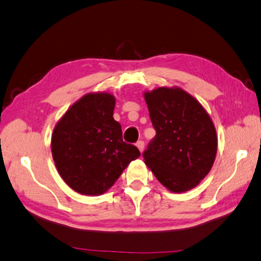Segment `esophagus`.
Returning <instances> with one entry per match:
<instances>
[{"mask_svg": "<svg viewBox=\"0 0 261 261\" xmlns=\"http://www.w3.org/2000/svg\"><path fill=\"white\" fill-rule=\"evenodd\" d=\"M136 146L138 147V149L140 150V152H142L144 151V149H145V142L142 141V140H140V141H138L137 144H136Z\"/></svg>", "mask_w": 261, "mask_h": 261, "instance_id": "1", "label": "esophagus"}]
</instances>
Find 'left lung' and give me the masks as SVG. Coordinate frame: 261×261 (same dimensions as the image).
Wrapping results in <instances>:
<instances>
[{
  "label": "left lung",
  "mask_w": 261,
  "mask_h": 261,
  "mask_svg": "<svg viewBox=\"0 0 261 261\" xmlns=\"http://www.w3.org/2000/svg\"><path fill=\"white\" fill-rule=\"evenodd\" d=\"M145 100L156 130L144 151L145 164L172 192L197 187L214 164L217 136L201 104L178 87L146 91Z\"/></svg>",
  "instance_id": "1"
}]
</instances>
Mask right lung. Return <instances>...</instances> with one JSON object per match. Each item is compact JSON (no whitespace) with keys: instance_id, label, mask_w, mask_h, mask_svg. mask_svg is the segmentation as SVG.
I'll return each mask as SVG.
<instances>
[{"instance_id":"1","label":"right lung","mask_w":261,"mask_h":261,"mask_svg":"<svg viewBox=\"0 0 261 261\" xmlns=\"http://www.w3.org/2000/svg\"><path fill=\"white\" fill-rule=\"evenodd\" d=\"M115 97L90 93L75 101L56 123L50 148L63 181L85 196L103 195L124 168L140 156L122 139L114 120Z\"/></svg>"}]
</instances>
